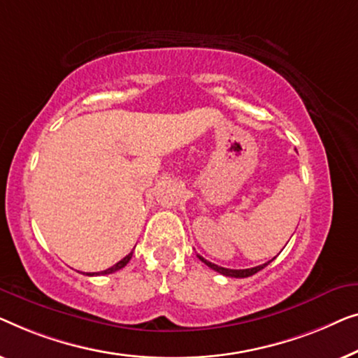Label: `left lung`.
Segmentation results:
<instances>
[{"instance_id":"8db88e82","label":"left lung","mask_w":358,"mask_h":358,"mask_svg":"<svg viewBox=\"0 0 358 358\" xmlns=\"http://www.w3.org/2000/svg\"><path fill=\"white\" fill-rule=\"evenodd\" d=\"M198 258L203 261V263L206 264V266H209L210 269H214V271H217V273H220V274H224V275H227V278H236V279H241V278H250V275H253V274H256L258 273V271H261V269H264L266 266H268L271 261H268V263H264V264H261V266H256V268H250V269H227V268H222V266H217V264H214V263H210V261H208V259H204L203 256H199L198 255Z\"/></svg>"}]
</instances>
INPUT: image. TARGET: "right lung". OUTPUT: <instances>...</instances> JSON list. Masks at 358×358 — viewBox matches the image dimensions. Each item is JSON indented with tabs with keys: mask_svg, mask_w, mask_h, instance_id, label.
Wrapping results in <instances>:
<instances>
[{
	"mask_svg": "<svg viewBox=\"0 0 358 358\" xmlns=\"http://www.w3.org/2000/svg\"><path fill=\"white\" fill-rule=\"evenodd\" d=\"M131 256H133V251H131L129 255L124 256V258H123L122 261H118L117 264H113L112 268H108V269H105V271H100V273H89L87 275H103V274H112V273H117V271H120L122 268H124V266H127V264L129 263Z\"/></svg>",
	"mask_w": 358,
	"mask_h": 358,
	"instance_id": "right-lung-1",
	"label": "right lung"
}]
</instances>
